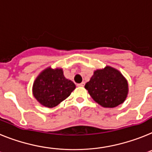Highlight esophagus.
Returning <instances> with one entry per match:
<instances>
[{
  "label": "esophagus",
  "mask_w": 152,
  "mask_h": 152,
  "mask_svg": "<svg viewBox=\"0 0 152 152\" xmlns=\"http://www.w3.org/2000/svg\"><path fill=\"white\" fill-rule=\"evenodd\" d=\"M77 86L78 87H84L85 86V82H82L81 84H77Z\"/></svg>",
  "instance_id": "34e87169"
}]
</instances>
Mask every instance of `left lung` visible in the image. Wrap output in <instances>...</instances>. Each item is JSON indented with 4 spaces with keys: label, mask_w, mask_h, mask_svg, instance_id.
Wrapping results in <instances>:
<instances>
[{
    "label": "left lung",
    "mask_w": 152,
    "mask_h": 152,
    "mask_svg": "<svg viewBox=\"0 0 152 152\" xmlns=\"http://www.w3.org/2000/svg\"><path fill=\"white\" fill-rule=\"evenodd\" d=\"M85 88L94 102L104 107L118 106L124 103L128 94L127 79L111 66L95 70Z\"/></svg>",
    "instance_id": "1"
}]
</instances>
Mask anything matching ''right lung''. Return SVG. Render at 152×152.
Instances as JSON below:
<instances>
[{
    "label": "right lung",
    "mask_w": 152,
    "mask_h": 152,
    "mask_svg": "<svg viewBox=\"0 0 152 152\" xmlns=\"http://www.w3.org/2000/svg\"><path fill=\"white\" fill-rule=\"evenodd\" d=\"M75 88L73 81L64 77L62 68L48 67L34 81L32 93L41 105L51 108L69 97Z\"/></svg>",
    "instance_id": "right-lung-1"
}]
</instances>
